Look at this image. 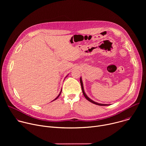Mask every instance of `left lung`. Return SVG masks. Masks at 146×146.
Instances as JSON below:
<instances>
[{"mask_svg": "<svg viewBox=\"0 0 146 146\" xmlns=\"http://www.w3.org/2000/svg\"><path fill=\"white\" fill-rule=\"evenodd\" d=\"M80 83H81V89H82V93H83V95H84V96H85V98L88 100L90 101V102L94 103V104H95V105H99V106H108L109 105H107V104H102V103H98L97 102H95L94 101H93L92 99H91L90 98L88 97V96L86 95V94L84 92V87H83V83H82V79H81V77H80Z\"/></svg>", "mask_w": 146, "mask_h": 146, "instance_id": "obj_1", "label": "left lung"}]
</instances>
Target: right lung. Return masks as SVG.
Instances as JSON below:
<instances>
[{
	"label": "right lung",
	"mask_w": 146,
	"mask_h": 146,
	"mask_svg": "<svg viewBox=\"0 0 146 146\" xmlns=\"http://www.w3.org/2000/svg\"><path fill=\"white\" fill-rule=\"evenodd\" d=\"M67 76H66V77H67ZM61 92H62V90H61V91H60V93H59V95H58V96H57V97H56V98H55V99H54V100H56V99H57V98H58V97H59V95H60V94H61ZM54 100H52V101H54Z\"/></svg>",
	"instance_id": "1"
}]
</instances>
